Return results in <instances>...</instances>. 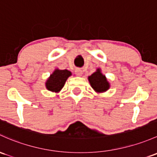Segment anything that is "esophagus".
Returning <instances> with one entry per match:
<instances>
[{"label":"esophagus","instance_id":"obj_1","mask_svg":"<svg viewBox=\"0 0 157 157\" xmlns=\"http://www.w3.org/2000/svg\"><path fill=\"white\" fill-rule=\"evenodd\" d=\"M75 74L77 76H81L82 74H83V71L80 68H77L75 70Z\"/></svg>","mask_w":157,"mask_h":157}]
</instances>
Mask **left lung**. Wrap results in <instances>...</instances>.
Returning a JSON list of instances; mask_svg holds the SVG:
<instances>
[{"label": "left lung", "mask_w": 157, "mask_h": 157, "mask_svg": "<svg viewBox=\"0 0 157 157\" xmlns=\"http://www.w3.org/2000/svg\"><path fill=\"white\" fill-rule=\"evenodd\" d=\"M88 79L90 84H91V86L98 92L106 91L110 87L109 83L107 81L106 77L101 73L100 69H98L96 72L90 76Z\"/></svg>", "instance_id": "obj_1"}]
</instances>
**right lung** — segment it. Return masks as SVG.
<instances>
[{"label": "right lung", "mask_w": 157, "mask_h": 157, "mask_svg": "<svg viewBox=\"0 0 157 157\" xmlns=\"http://www.w3.org/2000/svg\"><path fill=\"white\" fill-rule=\"evenodd\" d=\"M71 75V73L69 71L56 69L47 80L46 83L47 89L52 92H59L65 85L67 79Z\"/></svg>", "instance_id": "obj_1"}]
</instances>
